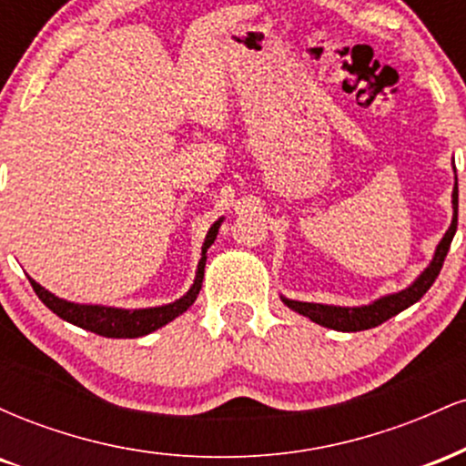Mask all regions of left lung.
<instances>
[{"mask_svg": "<svg viewBox=\"0 0 466 466\" xmlns=\"http://www.w3.org/2000/svg\"><path fill=\"white\" fill-rule=\"evenodd\" d=\"M458 228V184L453 188V221L449 226L447 234L442 237L441 243H438L434 260H431L430 267H427L422 274L416 278V282L403 291L394 293V296H386L381 300L368 304V307L360 309H346V307H329V304H313V302H296L282 298V302L287 304L289 309H293L296 313L304 315V318L313 319L315 324H322L326 329L333 330H344V333H357V330H368L374 329V326L383 324L386 319L394 318V315L403 311V309L411 307L414 302H419L422 296L427 293V289L434 285V280L441 274L442 263H445V256L449 248H451L453 234H456Z\"/></svg>", "mask_w": 466, "mask_h": 466, "instance_id": "obj_1", "label": "left lung"}]
</instances>
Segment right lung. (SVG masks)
Segmentation results:
<instances>
[{"label":"right lung","instance_id":"1","mask_svg":"<svg viewBox=\"0 0 466 466\" xmlns=\"http://www.w3.org/2000/svg\"><path fill=\"white\" fill-rule=\"evenodd\" d=\"M218 232V223L210 228L208 232L206 243L201 248V260L197 267V278L195 285L190 287V291L184 298H179L177 302L166 304V307H153V309H136V311H127V309H111V307H96V304H74L67 300H61L55 293H50L47 289L36 285L30 278V285L35 289V293L39 296V300L50 309L52 313H56L58 318L66 319V322L80 326L85 330H92L96 335L103 337H142L153 333V330L162 329L164 324L173 322L177 315H181L192 302L197 300L201 291L203 282V267H206V251L215 243Z\"/></svg>","mask_w":466,"mask_h":466}]
</instances>
